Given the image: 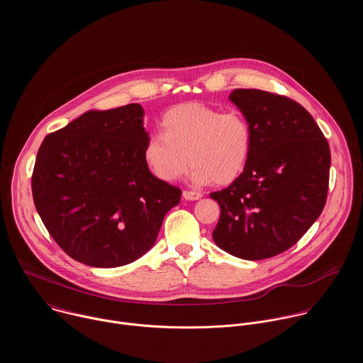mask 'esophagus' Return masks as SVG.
Wrapping results in <instances>:
<instances>
[{"mask_svg":"<svg viewBox=\"0 0 363 363\" xmlns=\"http://www.w3.org/2000/svg\"><path fill=\"white\" fill-rule=\"evenodd\" d=\"M182 196L186 199V201H198L202 198V194L201 192H195V191H184L182 192Z\"/></svg>","mask_w":363,"mask_h":363,"instance_id":"esophagus-1","label":"esophagus"}]
</instances>
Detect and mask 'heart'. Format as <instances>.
I'll list each match as a JSON object with an SVG mask.
<instances>
[{"label":"heart","instance_id":"b5f03b06","mask_svg":"<svg viewBox=\"0 0 363 363\" xmlns=\"http://www.w3.org/2000/svg\"><path fill=\"white\" fill-rule=\"evenodd\" d=\"M162 133L150 135L143 147V160L150 172L164 182L179 179L194 167L195 184L216 181L227 185L245 169L252 133L240 112L185 103L162 118Z\"/></svg>","mask_w":363,"mask_h":363}]
</instances>
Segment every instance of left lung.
Here are the masks:
<instances>
[{
    "mask_svg": "<svg viewBox=\"0 0 363 363\" xmlns=\"http://www.w3.org/2000/svg\"><path fill=\"white\" fill-rule=\"evenodd\" d=\"M230 101L247 119L252 146L244 172L211 192L220 205L216 244L244 260H263L294 245L322 214L330 149L297 101L257 89H235Z\"/></svg>",
    "mask_w": 363,
    "mask_h": 363,
    "instance_id": "8db88e82",
    "label": "left lung"
}]
</instances>
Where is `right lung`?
<instances>
[{
	"label": "right lung",
	"mask_w": 363,
	"mask_h": 363,
	"mask_svg": "<svg viewBox=\"0 0 363 363\" xmlns=\"http://www.w3.org/2000/svg\"><path fill=\"white\" fill-rule=\"evenodd\" d=\"M138 103L90 111L44 138L33 171V199L50 235L76 262L99 269L147 252L181 189L145 164L149 138Z\"/></svg>",
	"instance_id": "right-lung-1"
}]
</instances>
